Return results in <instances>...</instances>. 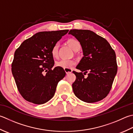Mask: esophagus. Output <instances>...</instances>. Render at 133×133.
Listing matches in <instances>:
<instances>
[{"label":"esophagus","instance_id":"1","mask_svg":"<svg viewBox=\"0 0 133 133\" xmlns=\"http://www.w3.org/2000/svg\"><path fill=\"white\" fill-rule=\"evenodd\" d=\"M64 71L66 72V73L67 74H69L72 72V70L70 69H64Z\"/></svg>","mask_w":133,"mask_h":133}]
</instances>
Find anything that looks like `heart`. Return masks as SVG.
I'll return each mask as SVG.
<instances>
[{
  "mask_svg": "<svg viewBox=\"0 0 133 133\" xmlns=\"http://www.w3.org/2000/svg\"><path fill=\"white\" fill-rule=\"evenodd\" d=\"M67 44L72 50L77 51L80 48L79 41L74 38L69 39ZM51 54L54 58H58L59 55V44H56L51 49ZM75 64L74 60H61L56 62V66L63 69H70Z\"/></svg>",
  "mask_w": 133,
  "mask_h": 133,
  "instance_id": "b5f03b06",
  "label": "heart"
}]
</instances>
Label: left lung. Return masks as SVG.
<instances>
[{"label":"left lung","instance_id":"left-lung-1","mask_svg":"<svg viewBox=\"0 0 133 133\" xmlns=\"http://www.w3.org/2000/svg\"><path fill=\"white\" fill-rule=\"evenodd\" d=\"M82 46L84 56L72 71L76 79L72 87L74 95L84 102H97L110 92L117 73L116 54L104 38L89 30H70ZM88 73L86 78L84 75Z\"/></svg>","mask_w":133,"mask_h":133}]
</instances>
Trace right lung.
Listing matches in <instances>:
<instances>
[{"label":"right lung","mask_w":133,"mask_h":133,"mask_svg":"<svg viewBox=\"0 0 133 133\" xmlns=\"http://www.w3.org/2000/svg\"><path fill=\"white\" fill-rule=\"evenodd\" d=\"M69 30L40 32L25 40L14 53L11 71L20 94L28 101L43 104L54 97L66 75L54 65L51 49ZM46 73L45 74V72Z\"/></svg>","instance_id":"right-lung-1"}]
</instances>
